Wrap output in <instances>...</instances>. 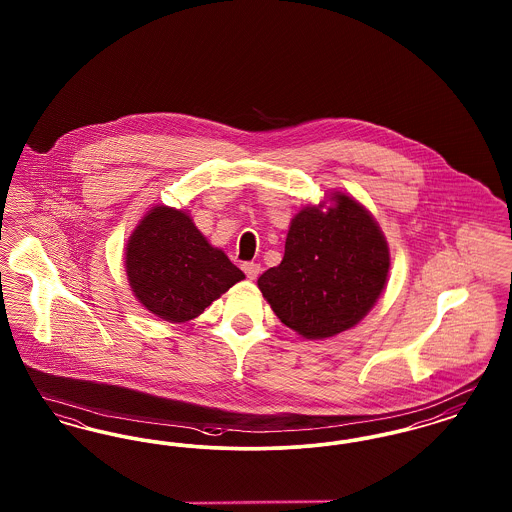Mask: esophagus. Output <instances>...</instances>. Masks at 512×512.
I'll list each match as a JSON object with an SVG mask.
<instances>
[{
  "label": "esophagus",
  "mask_w": 512,
  "mask_h": 512,
  "mask_svg": "<svg viewBox=\"0 0 512 512\" xmlns=\"http://www.w3.org/2000/svg\"><path fill=\"white\" fill-rule=\"evenodd\" d=\"M242 268H244L245 276L249 280H255L261 274V265H257V263H244Z\"/></svg>",
  "instance_id": "34e87169"
}]
</instances>
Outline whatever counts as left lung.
I'll use <instances>...</instances> for the list:
<instances>
[{"label": "left lung", "mask_w": 512, "mask_h": 512, "mask_svg": "<svg viewBox=\"0 0 512 512\" xmlns=\"http://www.w3.org/2000/svg\"><path fill=\"white\" fill-rule=\"evenodd\" d=\"M322 213L295 215L284 259L257 280L272 311L303 338L320 340L355 326L384 290L390 251L376 220L347 195Z\"/></svg>", "instance_id": "obj_1"}]
</instances>
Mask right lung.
Wrapping results in <instances>:
<instances>
[{
  "mask_svg": "<svg viewBox=\"0 0 512 512\" xmlns=\"http://www.w3.org/2000/svg\"><path fill=\"white\" fill-rule=\"evenodd\" d=\"M126 274L140 303L163 320L199 317L244 272L182 211L155 207L126 245Z\"/></svg>",
  "mask_w": 512,
  "mask_h": 512,
  "instance_id": "right-lung-1",
  "label": "right lung"
}]
</instances>
